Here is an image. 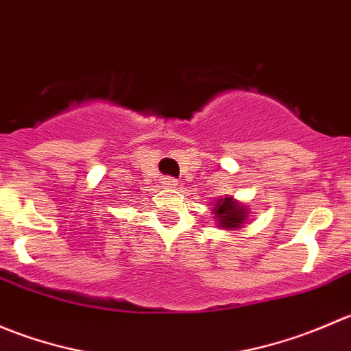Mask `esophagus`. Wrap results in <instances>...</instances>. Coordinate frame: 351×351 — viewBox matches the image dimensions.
Listing matches in <instances>:
<instances>
[{
    "mask_svg": "<svg viewBox=\"0 0 351 351\" xmlns=\"http://www.w3.org/2000/svg\"><path fill=\"white\" fill-rule=\"evenodd\" d=\"M161 183H162V185H165V186H169V189H175V186L178 185V182H176V180L173 178V176H165Z\"/></svg>",
    "mask_w": 351,
    "mask_h": 351,
    "instance_id": "esophagus-1",
    "label": "esophagus"
}]
</instances>
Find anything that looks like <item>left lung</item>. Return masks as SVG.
<instances>
[{
  "label": "left lung",
  "instance_id": "1",
  "mask_svg": "<svg viewBox=\"0 0 351 351\" xmlns=\"http://www.w3.org/2000/svg\"><path fill=\"white\" fill-rule=\"evenodd\" d=\"M214 212L215 217L219 219V226H222L224 229L239 228L244 222V219H246V208L232 202L231 197L221 198L215 204Z\"/></svg>",
  "mask_w": 351,
  "mask_h": 351
}]
</instances>
